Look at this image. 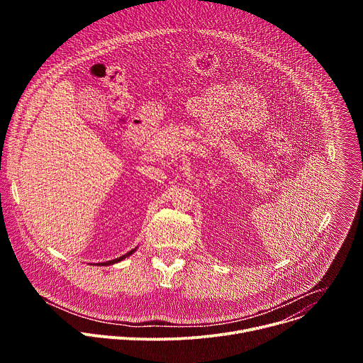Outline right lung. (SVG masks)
<instances>
[{
    "mask_svg": "<svg viewBox=\"0 0 363 363\" xmlns=\"http://www.w3.org/2000/svg\"><path fill=\"white\" fill-rule=\"evenodd\" d=\"M136 251V248L135 250H130L129 252H126V254H123L122 257H119V258H115V260H111V262H105V263H96V264H99V266H112V264H116V263H119V262H122L123 258H126V257H129L130 254H133Z\"/></svg>",
    "mask_w": 363,
    "mask_h": 363,
    "instance_id": "obj_1",
    "label": "right lung"
}]
</instances>
